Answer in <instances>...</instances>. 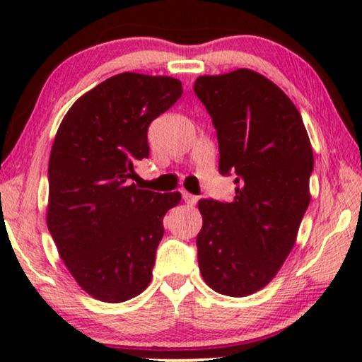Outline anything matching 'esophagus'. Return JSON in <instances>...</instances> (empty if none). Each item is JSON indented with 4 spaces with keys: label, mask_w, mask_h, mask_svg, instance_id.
Masks as SVG:
<instances>
[{
    "label": "esophagus",
    "mask_w": 362,
    "mask_h": 362,
    "mask_svg": "<svg viewBox=\"0 0 362 362\" xmlns=\"http://www.w3.org/2000/svg\"><path fill=\"white\" fill-rule=\"evenodd\" d=\"M182 199H185V202L186 204H189V206H194L196 202H197V197L196 196H192V194H189V192H182Z\"/></svg>",
    "instance_id": "esophagus-1"
}]
</instances>
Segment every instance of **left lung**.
<instances>
[{
  "instance_id": "8db88e82",
  "label": "left lung",
  "mask_w": 362,
  "mask_h": 362,
  "mask_svg": "<svg viewBox=\"0 0 362 362\" xmlns=\"http://www.w3.org/2000/svg\"><path fill=\"white\" fill-rule=\"evenodd\" d=\"M194 92L217 132L221 175L237 176L230 202L199 201L197 262L212 290L239 298L269 285L293 249L313 150L298 108L259 72L201 76Z\"/></svg>"
}]
</instances>
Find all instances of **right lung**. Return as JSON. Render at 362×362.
I'll list each match as a JSON object with an SVG mask.
<instances>
[{
  "label": "right lung",
  "instance_id": "add662e5",
  "mask_svg": "<svg viewBox=\"0 0 362 362\" xmlns=\"http://www.w3.org/2000/svg\"><path fill=\"white\" fill-rule=\"evenodd\" d=\"M182 93L177 78L117 74L77 98L49 158L47 227L78 286L122 303L150 285L163 217L180 192L138 189L133 163L150 155L148 127Z\"/></svg>",
  "mask_w": 362,
  "mask_h": 362
}]
</instances>
